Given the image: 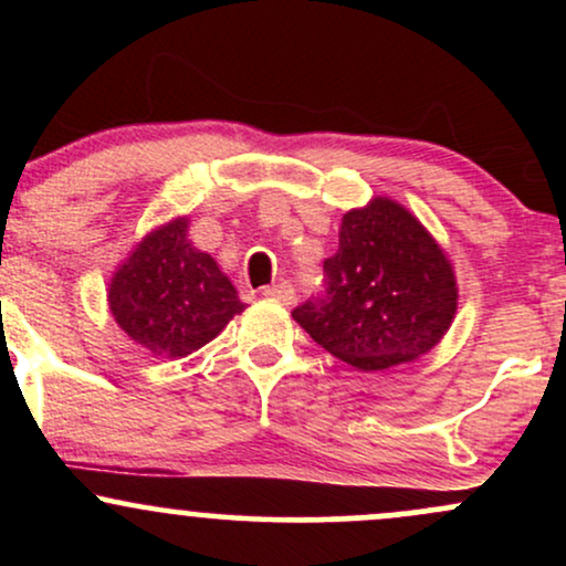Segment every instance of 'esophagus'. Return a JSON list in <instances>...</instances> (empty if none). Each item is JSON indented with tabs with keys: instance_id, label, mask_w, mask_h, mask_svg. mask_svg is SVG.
<instances>
[{
	"instance_id": "34e87169",
	"label": "esophagus",
	"mask_w": 566,
	"mask_h": 566,
	"mask_svg": "<svg viewBox=\"0 0 566 566\" xmlns=\"http://www.w3.org/2000/svg\"><path fill=\"white\" fill-rule=\"evenodd\" d=\"M263 295L269 297V301H279V303L290 305L292 297H295V290H292L290 282H279V284H269V287H263Z\"/></svg>"
}]
</instances>
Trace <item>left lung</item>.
<instances>
[{
	"instance_id": "left-lung-1",
	"label": "left lung",
	"mask_w": 566,
	"mask_h": 566,
	"mask_svg": "<svg viewBox=\"0 0 566 566\" xmlns=\"http://www.w3.org/2000/svg\"><path fill=\"white\" fill-rule=\"evenodd\" d=\"M324 295L292 319L346 365L375 373L418 359L444 337L458 308L452 263L412 212L388 197L350 210L324 261Z\"/></svg>"
}]
</instances>
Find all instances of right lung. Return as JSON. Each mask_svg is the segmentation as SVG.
Listing matches in <instances>:
<instances>
[{"label": "right lung", "mask_w": 566, "mask_h": 566, "mask_svg": "<svg viewBox=\"0 0 566 566\" xmlns=\"http://www.w3.org/2000/svg\"><path fill=\"white\" fill-rule=\"evenodd\" d=\"M114 322L161 359H180L223 333L244 303L212 255L188 242V218L143 237L108 284Z\"/></svg>", "instance_id": "1"}]
</instances>
